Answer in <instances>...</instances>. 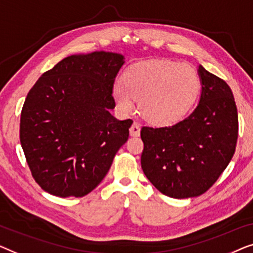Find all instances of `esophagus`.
I'll return each instance as SVG.
<instances>
[{
    "label": "esophagus",
    "mask_w": 253,
    "mask_h": 253,
    "mask_svg": "<svg viewBox=\"0 0 253 253\" xmlns=\"http://www.w3.org/2000/svg\"><path fill=\"white\" fill-rule=\"evenodd\" d=\"M140 131H141V128H140V125L136 122L133 123V125L130 126L129 128V133L131 136H138L140 135Z\"/></svg>",
    "instance_id": "esophagus-1"
}]
</instances>
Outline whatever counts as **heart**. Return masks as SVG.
<instances>
[{"mask_svg": "<svg viewBox=\"0 0 253 253\" xmlns=\"http://www.w3.org/2000/svg\"><path fill=\"white\" fill-rule=\"evenodd\" d=\"M201 78L194 66L173 60L137 63L125 73V81L113 86V97L123 112L134 108L154 124H172L182 119L196 101Z\"/></svg>", "mask_w": 253, "mask_h": 253, "instance_id": "1", "label": "heart"}]
</instances>
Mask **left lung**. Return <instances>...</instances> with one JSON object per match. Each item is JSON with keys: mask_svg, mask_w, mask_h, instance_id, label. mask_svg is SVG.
Returning <instances> with one entry per match:
<instances>
[{"mask_svg": "<svg viewBox=\"0 0 253 253\" xmlns=\"http://www.w3.org/2000/svg\"><path fill=\"white\" fill-rule=\"evenodd\" d=\"M202 92L196 109L172 126H143L142 169L162 194L189 198L219 179L236 148L238 116L226 81L198 67Z\"/></svg>", "mask_w": 253, "mask_h": 253, "instance_id": "1", "label": "left lung"}]
</instances>
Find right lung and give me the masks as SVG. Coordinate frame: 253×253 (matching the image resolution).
<instances>
[{"label":"right lung","instance_id":"add662e5","mask_svg":"<svg viewBox=\"0 0 253 253\" xmlns=\"http://www.w3.org/2000/svg\"><path fill=\"white\" fill-rule=\"evenodd\" d=\"M124 56L66 57L39 78L21 109L19 137L32 176L47 193L83 197L104 179L129 136L112 96Z\"/></svg>","mask_w":253,"mask_h":253}]
</instances>
